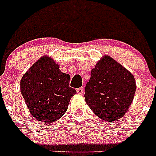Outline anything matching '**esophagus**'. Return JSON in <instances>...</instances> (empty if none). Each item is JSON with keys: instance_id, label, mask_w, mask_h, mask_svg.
<instances>
[{"instance_id": "1", "label": "esophagus", "mask_w": 156, "mask_h": 156, "mask_svg": "<svg viewBox=\"0 0 156 156\" xmlns=\"http://www.w3.org/2000/svg\"><path fill=\"white\" fill-rule=\"evenodd\" d=\"M76 92L79 94H81V95L83 94V93H84V90H83V87L78 88V89L76 90Z\"/></svg>"}]
</instances>
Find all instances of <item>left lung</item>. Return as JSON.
Listing matches in <instances>:
<instances>
[{
  "label": "left lung",
  "mask_w": 156,
  "mask_h": 156,
  "mask_svg": "<svg viewBox=\"0 0 156 156\" xmlns=\"http://www.w3.org/2000/svg\"><path fill=\"white\" fill-rule=\"evenodd\" d=\"M135 91L133 76L112 58L105 55L92 69L84 97L95 115L103 120L112 122L125 115Z\"/></svg>",
  "instance_id": "left-lung-1"
}]
</instances>
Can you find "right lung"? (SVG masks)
I'll list each match as a JSON object with an SVG mask.
<instances>
[{"mask_svg":"<svg viewBox=\"0 0 156 156\" xmlns=\"http://www.w3.org/2000/svg\"><path fill=\"white\" fill-rule=\"evenodd\" d=\"M70 76L62 73L58 65L43 56L29 69L20 82V90L32 115L41 122L57 121L76 94L69 87Z\"/></svg>","mask_w":156,"mask_h":156,"instance_id":"1","label":"right lung"}]
</instances>
